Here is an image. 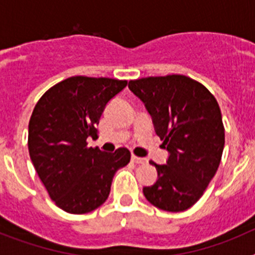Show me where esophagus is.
Returning <instances> with one entry per match:
<instances>
[{"mask_svg": "<svg viewBox=\"0 0 255 255\" xmlns=\"http://www.w3.org/2000/svg\"><path fill=\"white\" fill-rule=\"evenodd\" d=\"M131 161L134 162V163H138V164H141V163H145V158H140V157H136V155H131Z\"/></svg>", "mask_w": 255, "mask_h": 255, "instance_id": "esophagus-1", "label": "esophagus"}]
</instances>
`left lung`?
Returning a JSON list of instances; mask_svg holds the SVG:
<instances>
[{
    "instance_id": "1",
    "label": "left lung",
    "mask_w": 255,
    "mask_h": 255,
    "mask_svg": "<svg viewBox=\"0 0 255 255\" xmlns=\"http://www.w3.org/2000/svg\"><path fill=\"white\" fill-rule=\"evenodd\" d=\"M129 89L144 103L170 154L166 164L150 162L158 179L144 186V197L163 211H186L203 195L220 166L225 145L220 106L203 84L185 75L130 80Z\"/></svg>"
}]
</instances>
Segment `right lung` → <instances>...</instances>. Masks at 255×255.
<instances>
[{
    "mask_svg": "<svg viewBox=\"0 0 255 255\" xmlns=\"http://www.w3.org/2000/svg\"><path fill=\"white\" fill-rule=\"evenodd\" d=\"M126 80L71 76L46 92L29 121L28 148L40 181L56 206L83 215L102 206L112 179L130 162V152L105 153L87 145L97 136L105 107Z\"/></svg>",
    "mask_w": 255,
    "mask_h": 255,
    "instance_id": "add662e5",
    "label": "right lung"
}]
</instances>
